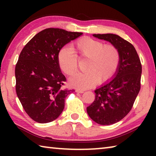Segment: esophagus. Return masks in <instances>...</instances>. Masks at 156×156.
I'll return each mask as SVG.
<instances>
[{"label":"esophagus","mask_w":156,"mask_h":156,"mask_svg":"<svg viewBox=\"0 0 156 156\" xmlns=\"http://www.w3.org/2000/svg\"><path fill=\"white\" fill-rule=\"evenodd\" d=\"M76 92H77V93H80V94H83V93H84V91L81 90V89H76Z\"/></svg>","instance_id":"obj_1"}]
</instances>
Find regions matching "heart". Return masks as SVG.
Instances as JSON below:
<instances>
[{
  "label": "heart",
  "instance_id": "1",
  "mask_svg": "<svg viewBox=\"0 0 156 156\" xmlns=\"http://www.w3.org/2000/svg\"><path fill=\"white\" fill-rule=\"evenodd\" d=\"M74 54L67 48H62L58 54V66L63 73L72 75L78 69L79 60L87 59L85 69L87 72L78 73L69 79L72 86L87 89L112 80L117 72L120 63V53L115 45L104 44L103 42L84 36L72 44Z\"/></svg>",
  "mask_w": 156,
  "mask_h": 156
}]
</instances>
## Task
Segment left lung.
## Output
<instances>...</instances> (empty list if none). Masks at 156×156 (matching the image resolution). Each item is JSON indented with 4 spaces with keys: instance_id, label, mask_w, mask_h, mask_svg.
Instances as JSON below:
<instances>
[{
    "instance_id": "1",
    "label": "left lung",
    "mask_w": 156,
    "mask_h": 156,
    "mask_svg": "<svg viewBox=\"0 0 156 156\" xmlns=\"http://www.w3.org/2000/svg\"><path fill=\"white\" fill-rule=\"evenodd\" d=\"M109 41L120 53V63L114 78L95 90V100L87 107L89 117L101 125L119 122L130 112L140 89L142 65L135 47L113 34H94Z\"/></svg>"
}]
</instances>
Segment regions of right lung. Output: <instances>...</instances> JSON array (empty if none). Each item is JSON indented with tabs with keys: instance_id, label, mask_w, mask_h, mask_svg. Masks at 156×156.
Returning <instances> with one entry per match:
<instances>
[{
	"instance_id": "obj_1",
	"label": "right lung",
	"mask_w": 156,
	"mask_h": 156,
	"mask_svg": "<svg viewBox=\"0 0 156 156\" xmlns=\"http://www.w3.org/2000/svg\"><path fill=\"white\" fill-rule=\"evenodd\" d=\"M58 28L40 31L26 44L16 65V91L25 112L39 123L56 120L65 107V99L73 89H63L65 76L58 54L66 44L81 36Z\"/></svg>"
}]
</instances>
